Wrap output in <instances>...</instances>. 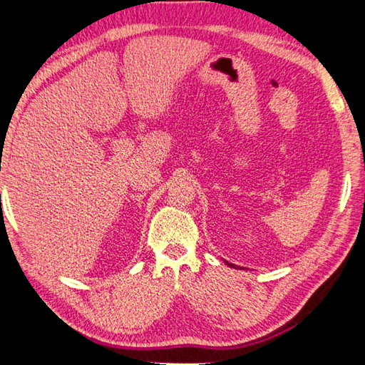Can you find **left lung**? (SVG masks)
<instances>
[{"instance_id": "1", "label": "left lung", "mask_w": 365, "mask_h": 365, "mask_svg": "<svg viewBox=\"0 0 365 365\" xmlns=\"http://www.w3.org/2000/svg\"><path fill=\"white\" fill-rule=\"evenodd\" d=\"M227 266H230V267H235V266H232V264H231V262H227Z\"/></svg>"}]
</instances>
